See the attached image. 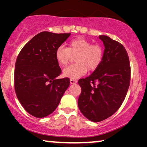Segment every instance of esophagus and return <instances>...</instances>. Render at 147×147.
<instances>
[{
    "mask_svg": "<svg viewBox=\"0 0 147 147\" xmlns=\"http://www.w3.org/2000/svg\"><path fill=\"white\" fill-rule=\"evenodd\" d=\"M70 84H75L77 83V81L74 80V79H70Z\"/></svg>",
    "mask_w": 147,
    "mask_h": 147,
    "instance_id": "esophagus-1",
    "label": "esophagus"
}]
</instances>
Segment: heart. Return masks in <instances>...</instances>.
<instances>
[{
	"label": "heart",
	"instance_id": "1",
	"mask_svg": "<svg viewBox=\"0 0 147 147\" xmlns=\"http://www.w3.org/2000/svg\"><path fill=\"white\" fill-rule=\"evenodd\" d=\"M75 57L77 63L69 65L63 70V75L72 79H78L88 71L95 70L99 66L104 57V50L99 44H91L83 38H77L69 42L68 48L60 45L55 52L59 64L65 66Z\"/></svg>",
	"mask_w": 147,
	"mask_h": 147
}]
</instances>
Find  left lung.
Segmentation results:
<instances>
[{"label": "left lung", "instance_id": "8db88e82", "mask_svg": "<svg viewBox=\"0 0 147 147\" xmlns=\"http://www.w3.org/2000/svg\"><path fill=\"white\" fill-rule=\"evenodd\" d=\"M99 38L105 48L102 63L89 77L78 82L82 88L79 109L94 122L111 117L119 109L131 80L129 59L124 47L105 35Z\"/></svg>", "mask_w": 147, "mask_h": 147}]
</instances>
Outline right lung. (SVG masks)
<instances>
[{
  "label": "right lung",
  "mask_w": 147,
  "mask_h": 147,
  "mask_svg": "<svg viewBox=\"0 0 147 147\" xmlns=\"http://www.w3.org/2000/svg\"><path fill=\"white\" fill-rule=\"evenodd\" d=\"M71 34L42 32L27 43L15 63L14 88L17 98L28 113L38 118L51 114L70 85L61 73L55 52Z\"/></svg>",
  "instance_id": "add662e5"
}]
</instances>
